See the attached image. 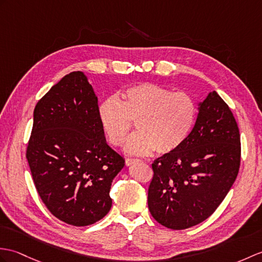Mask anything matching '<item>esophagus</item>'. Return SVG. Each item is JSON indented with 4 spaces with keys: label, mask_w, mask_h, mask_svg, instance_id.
<instances>
[{
    "label": "esophagus",
    "mask_w": 262,
    "mask_h": 262,
    "mask_svg": "<svg viewBox=\"0 0 262 262\" xmlns=\"http://www.w3.org/2000/svg\"><path fill=\"white\" fill-rule=\"evenodd\" d=\"M137 162H138L137 159H127L126 160V165L127 166H132V165H134V164L137 163Z\"/></svg>",
    "instance_id": "obj_1"
}]
</instances>
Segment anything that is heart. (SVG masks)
<instances>
[{"label": "heart", "instance_id": "b5f03b06", "mask_svg": "<svg viewBox=\"0 0 262 262\" xmlns=\"http://www.w3.org/2000/svg\"><path fill=\"white\" fill-rule=\"evenodd\" d=\"M196 117V105L183 91L172 93L145 82L126 89L120 98L111 97L98 108V119L108 142L121 146L136 123L138 132L126 142V154H169L185 143Z\"/></svg>", "mask_w": 262, "mask_h": 262}]
</instances>
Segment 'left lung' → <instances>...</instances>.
I'll return each mask as SVG.
<instances>
[{
  "label": "left lung",
  "mask_w": 262,
  "mask_h": 262,
  "mask_svg": "<svg viewBox=\"0 0 262 262\" xmlns=\"http://www.w3.org/2000/svg\"><path fill=\"white\" fill-rule=\"evenodd\" d=\"M185 143L151 164L148 209L162 226L183 230L206 220L221 204L239 172L240 133L216 91L198 103Z\"/></svg>",
  "instance_id": "left-lung-1"
}]
</instances>
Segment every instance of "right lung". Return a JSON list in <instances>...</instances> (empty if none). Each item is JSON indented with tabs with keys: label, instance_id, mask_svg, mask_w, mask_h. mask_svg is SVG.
Segmentation results:
<instances>
[{
	"label": "right lung",
	"instance_id": "obj_1",
	"mask_svg": "<svg viewBox=\"0 0 262 262\" xmlns=\"http://www.w3.org/2000/svg\"><path fill=\"white\" fill-rule=\"evenodd\" d=\"M27 159L36 191L59 220L86 227L111 210L109 191L125 160L106 142L98 98L82 71L64 76L36 103Z\"/></svg>",
	"mask_w": 262,
	"mask_h": 262
}]
</instances>
